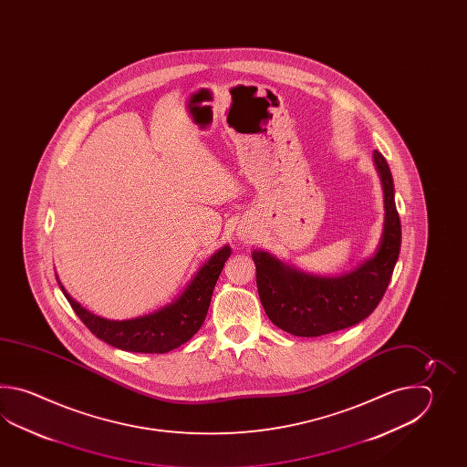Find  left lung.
<instances>
[{"mask_svg": "<svg viewBox=\"0 0 467 467\" xmlns=\"http://www.w3.org/2000/svg\"><path fill=\"white\" fill-rule=\"evenodd\" d=\"M384 187V234L376 255L342 277H314L254 252L258 297L268 318L297 337H318L368 317L388 290L400 252V219L388 161L374 151Z\"/></svg>", "mask_w": 467, "mask_h": 467, "instance_id": "1", "label": "left lung"}]
</instances>
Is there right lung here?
Returning <instances> with one entry per match:
<instances>
[{
  "label": "right lung",
  "mask_w": 467,
  "mask_h": 467,
  "mask_svg": "<svg viewBox=\"0 0 467 467\" xmlns=\"http://www.w3.org/2000/svg\"><path fill=\"white\" fill-rule=\"evenodd\" d=\"M230 247L220 248L200 268L189 287L173 304L145 317L131 320L97 317L77 304L61 287V284L60 287L75 314L99 340L129 352L165 354L185 344L202 327L209 312L212 292L219 280L222 268L230 257Z\"/></svg>",
  "instance_id": "obj_1"
}]
</instances>
